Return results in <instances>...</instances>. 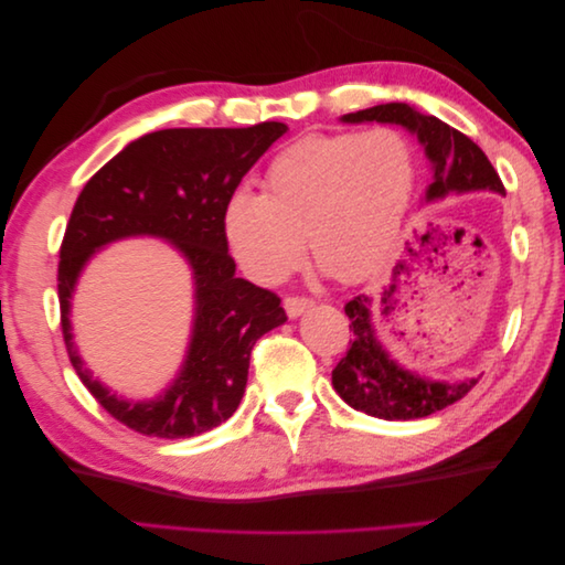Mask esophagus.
<instances>
[{
  "instance_id": "1",
  "label": "esophagus",
  "mask_w": 565,
  "mask_h": 565,
  "mask_svg": "<svg viewBox=\"0 0 565 565\" xmlns=\"http://www.w3.org/2000/svg\"><path fill=\"white\" fill-rule=\"evenodd\" d=\"M282 306H285V311H287L289 318H297V316H301L306 309H311L313 299H311V297H285Z\"/></svg>"
}]
</instances>
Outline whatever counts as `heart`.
Wrapping results in <instances>:
<instances>
[{
	"label": "heart",
	"instance_id": "b5f03b06",
	"mask_svg": "<svg viewBox=\"0 0 565 565\" xmlns=\"http://www.w3.org/2000/svg\"><path fill=\"white\" fill-rule=\"evenodd\" d=\"M415 179V146L396 127L309 134L270 160L264 195L228 198V249L256 282L278 285L309 237L313 259L337 280H363L396 245Z\"/></svg>",
	"mask_w": 565,
	"mask_h": 565
}]
</instances>
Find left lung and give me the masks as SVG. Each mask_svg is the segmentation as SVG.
Returning a JSON list of instances; mask_svg holds the SVG:
<instances>
[{
    "instance_id": "obj_1",
    "label": "left lung",
    "mask_w": 565,
    "mask_h": 565,
    "mask_svg": "<svg viewBox=\"0 0 565 565\" xmlns=\"http://www.w3.org/2000/svg\"><path fill=\"white\" fill-rule=\"evenodd\" d=\"M341 119L344 122H391L417 134L426 150V158L431 160L434 167V181L426 191V200H440L450 193L471 191L504 193V183L500 174L494 172L486 152L467 134L457 131L434 115H422L407 104H384L349 113ZM403 268L405 264L398 262L391 278L396 280ZM388 287H393V282ZM344 311L351 320L349 330H353V341H349L351 347L347 355L332 370V386L341 398L351 407L361 409V413L391 422L429 417L436 409L465 398L478 384V380L455 384L431 382L393 363L377 337H374L372 297H353L344 306Z\"/></svg>"
}]
</instances>
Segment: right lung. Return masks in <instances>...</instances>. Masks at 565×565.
Wrapping results in <instances>:
<instances>
[{
  "mask_svg": "<svg viewBox=\"0 0 565 565\" xmlns=\"http://www.w3.org/2000/svg\"><path fill=\"white\" fill-rule=\"evenodd\" d=\"M287 131L282 122L243 129H162L141 136L82 188L58 262L61 330L82 384L110 417L156 438H191L226 422L247 386L256 339L287 320L280 297L235 278L224 207L243 177ZM129 234H158L189 259L196 278V322L186 363L160 399L129 404L90 380L70 334V297L98 247Z\"/></svg>",
  "mask_w": 565,
  "mask_h": 565,
  "instance_id": "1",
  "label": "right lung"
}]
</instances>
